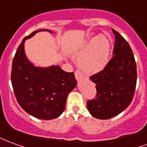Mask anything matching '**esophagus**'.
Here are the masks:
<instances>
[{
  "instance_id": "1",
  "label": "esophagus",
  "mask_w": 147,
  "mask_h": 147,
  "mask_svg": "<svg viewBox=\"0 0 147 147\" xmlns=\"http://www.w3.org/2000/svg\"><path fill=\"white\" fill-rule=\"evenodd\" d=\"M83 76V75L80 72V71L76 70V71H75V77H76V79L77 80H80V79H82Z\"/></svg>"
}]
</instances>
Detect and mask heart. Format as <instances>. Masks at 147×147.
<instances>
[{"label":"heart","instance_id":"b5f03b06","mask_svg":"<svg viewBox=\"0 0 147 147\" xmlns=\"http://www.w3.org/2000/svg\"><path fill=\"white\" fill-rule=\"evenodd\" d=\"M110 43L104 35L90 39L84 45L78 64L86 74H96L102 71L108 63Z\"/></svg>","mask_w":147,"mask_h":147}]
</instances>
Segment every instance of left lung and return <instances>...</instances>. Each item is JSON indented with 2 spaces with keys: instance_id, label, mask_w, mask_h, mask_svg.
Wrapping results in <instances>:
<instances>
[{
  "instance_id": "1",
  "label": "left lung",
  "mask_w": 147,
  "mask_h": 147,
  "mask_svg": "<svg viewBox=\"0 0 147 147\" xmlns=\"http://www.w3.org/2000/svg\"><path fill=\"white\" fill-rule=\"evenodd\" d=\"M115 35L113 57L105 67L90 77L96 84L95 99L86 102L93 117L107 120L123 112L131 104L137 81L136 63L125 39L112 29Z\"/></svg>"
}]
</instances>
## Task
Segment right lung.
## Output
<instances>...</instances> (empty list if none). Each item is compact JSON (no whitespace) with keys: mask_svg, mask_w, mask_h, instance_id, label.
I'll return each instance as SVG.
<instances>
[{"mask_svg":"<svg viewBox=\"0 0 147 147\" xmlns=\"http://www.w3.org/2000/svg\"><path fill=\"white\" fill-rule=\"evenodd\" d=\"M38 30L25 37L12 61L11 81L18 103L27 113L42 120H52L64 112L68 94L76 86L74 72L59 66L38 67L27 60L24 42Z\"/></svg>","mask_w":147,"mask_h":147,"instance_id":"add662e5","label":"right lung"}]
</instances>
